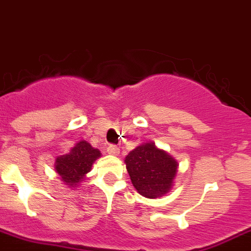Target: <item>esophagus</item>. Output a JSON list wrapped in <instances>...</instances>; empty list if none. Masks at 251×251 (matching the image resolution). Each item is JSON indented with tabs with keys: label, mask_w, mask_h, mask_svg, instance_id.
<instances>
[{
	"label": "esophagus",
	"mask_w": 251,
	"mask_h": 251,
	"mask_svg": "<svg viewBox=\"0 0 251 251\" xmlns=\"http://www.w3.org/2000/svg\"><path fill=\"white\" fill-rule=\"evenodd\" d=\"M107 153L111 154V156H118L120 154V149L117 146H115V145H110L107 147Z\"/></svg>",
	"instance_id": "1"
}]
</instances>
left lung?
<instances>
[{"label":"left lung","instance_id":"left-lung-1","mask_svg":"<svg viewBox=\"0 0 251 251\" xmlns=\"http://www.w3.org/2000/svg\"><path fill=\"white\" fill-rule=\"evenodd\" d=\"M131 183L143 197L154 200L165 196L174 186L179 163L152 141L140 144L125 159Z\"/></svg>","mask_w":251,"mask_h":251}]
</instances>
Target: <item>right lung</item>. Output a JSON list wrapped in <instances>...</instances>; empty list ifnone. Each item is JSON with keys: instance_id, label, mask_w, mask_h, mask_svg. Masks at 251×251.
<instances>
[{"instance_id": "add662e5", "label": "right lung", "mask_w": 251, "mask_h": 251, "mask_svg": "<svg viewBox=\"0 0 251 251\" xmlns=\"http://www.w3.org/2000/svg\"><path fill=\"white\" fill-rule=\"evenodd\" d=\"M100 157L101 153L99 150L92 147L86 140H81L75 144L68 153L56 157L54 168L61 181L75 190L86 179V175L92 170V165Z\"/></svg>"}]
</instances>
